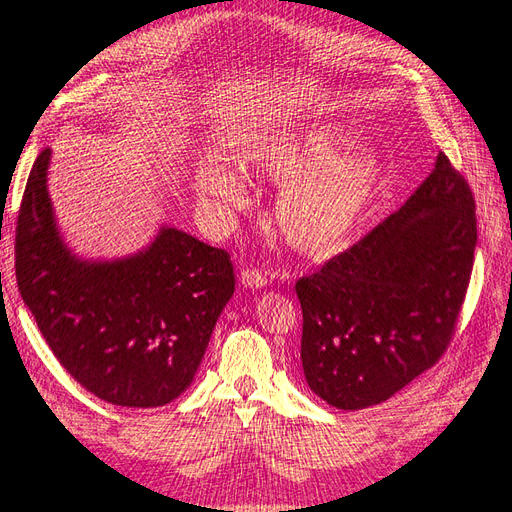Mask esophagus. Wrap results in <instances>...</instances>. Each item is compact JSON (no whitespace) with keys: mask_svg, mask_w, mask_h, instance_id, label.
Masks as SVG:
<instances>
[{"mask_svg":"<svg viewBox=\"0 0 512 512\" xmlns=\"http://www.w3.org/2000/svg\"><path fill=\"white\" fill-rule=\"evenodd\" d=\"M267 273H262L258 269H243L241 271V284L245 288H265L267 286Z\"/></svg>","mask_w":512,"mask_h":512,"instance_id":"34e87169","label":"esophagus"}]
</instances>
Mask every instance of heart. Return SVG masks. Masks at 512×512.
<instances>
[{"label":"heart","mask_w":512,"mask_h":512,"mask_svg":"<svg viewBox=\"0 0 512 512\" xmlns=\"http://www.w3.org/2000/svg\"><path fill=\"white\" fill-rule=\"evenodd\" d=\"M354 138L337 128L312 126L262 145L252 168L286 183L275 222L297 252L329 258L344 250L380 190L384 166L374 151L352 149ZM198 192L220 209L243 203L241 179L220 166L203 168Z\"/></svg>","instance_id":"b5f03b06"}]
</instances>
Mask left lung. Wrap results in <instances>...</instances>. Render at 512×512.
I'll return each instance as SVG.
<instances>
[{
    "label": "left lung",
    "mask_w": 512,
    "mask_h": 512,
    "mask_svg": "<svg viewBox=\"0 0 512 512\" xmlns=\"http://www.w3.org/2000/svg\"><path fill=\"white\" fill-rule=\"evenodd\" d=\"M476 247L468 181L438 153L416 192L350 250L301 277V363L339 410L382 404L451 344Z\"/></svg>",
    "instance_id": "left-lung-1"
}]
</instances>
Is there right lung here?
Here are the masks:
<instances>
[{"mask_svg": "<svg viewBox=\"0 0 512 512\" xmlns=\"http://www.w3.org/2000/svg\"><path fill=\"white\" fill-rule=\"evenodd\" d=\"M51 149L29 173L17 220V284L68 374L113 406L156 408L194 380L235 292L228 252L162 226L145 250L81 260L59 235L46 190Z\"/></svg>", "mask_w": 512, "mask_h": 512, "instance_id": "add662e5", "label": "right lung"}]
</instances>
